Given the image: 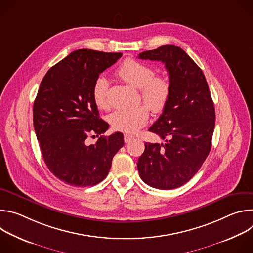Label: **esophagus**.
<instances>
[{"label":"esophagus","instance_id":"esophagus-1","mask_svg":"<svg viewBox=\"0 0 253 253\" xmlns=\"http://www.w3.org/2000/svg\"><path fill=\"white\" fill-rule=\"evenodd\" d=\"M133 139H134V136H132V135H130V134H125V135H124V142H125V143H129V142H131Z\"/></svg>","mask_w":253,"mask_h":253}]
</instances>
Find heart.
Here are the masks:
<instances>
[{
    "label": "heart",
    "mask_w": 253,
    "mask_h": 253,
    "mask_svg": "<svg viewBox=\"0 0 253 253\" xmlns=\"http://www.w3.org/2000/svg\"><path fill=\"white\" fill-rule=\"evenodd\" d=\"M116 75L124 83L139 89L142 101L153 113H160L165 109L170 98V83L164 76L155 75L152 67L134 59H127L116 70ZM108 87L109 83L104 76H99L94 82L92 96L100 109L108 108ZM147 107L139 106L130 110H116L108 120L116 131L134 133L148 121Z\"/></svg>",
    "instance_id": "1"
}]
</instances>
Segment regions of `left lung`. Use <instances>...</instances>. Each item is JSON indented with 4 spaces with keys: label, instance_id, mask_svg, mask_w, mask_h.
Returning <instances> with one entry per match:
<instances>
[{
    "label": "left lung",
    "instance_id": "8db88e82",
    "mask_svg": "<svg viewBox=\"0 0 253 253\" xmlns=\"http://www.w3.org/2000/svg\"><path fill=\"white\" fill-rule=\"evenodd\" d=\"M139 59L161 61L169 74L170 98L149 131L165 144L145 143L137 167L151 187L182 186L198 172L211 149L215 109L202 70L181 49L165 45L139 54Z\"/></svg>",
    "mask_w": 253,
    "mask_h": 253
}]
</instances>
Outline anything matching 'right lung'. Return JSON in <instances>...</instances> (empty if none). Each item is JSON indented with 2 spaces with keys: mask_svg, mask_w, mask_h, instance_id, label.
<instances>
[{
  "mask_svg": "<svg viewBox=\"0 0 253 253\" xmlns=\"http://www.w3.org/2000/svg\"><path fill=\"white\" fill-rule=\"evenodd\" d=\"M121 56L80 49L53 66L41 82L33 107L34 128L48 169L66 184L101 182L124 145L120 132L103 135L109 124L99 117L92 96L95 80ZM90 133L100 137L88 146Z\"/></svg>",
  "mask_w": 253,
  "mask_h": 253,
  "instance_id": "right-lung-1",
  "label": "right lung"
}]
</instances>
